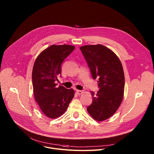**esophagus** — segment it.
I'll return each instance as SVG.
<instances>
[{
  "mask_svg": "<svg viewBox=\"0 0 154 154\" xmlns=\"http://www.w3.org/2000/svg\"><path fill=\"white\" fill-rule=\"evenodd\" d=\"M83 91H82V90H76V93L78 94H83Z\"/></svg>",
  "mask_w": 154,
  "mask_h": 154,
  "instance_id": "obj_1",
  "label": "esophagus"
}]
</instances>
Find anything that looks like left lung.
<instances>
[{
    "label": "left lung",
    "mask_w": 154,
    "mask_h": 154,
    "mask_svg": "<svg viewBox=\"0 0 154 154\" xmlns=\"http://www.w3.org/2000/svg\"><path fill=\"white\" fill-rule=\"evenodd\" d=\"M93 79H97L99 90L91 91L93 102L87 111L93 119L102 121L113 115L124 96L125 78L121 62L109 49L101 45L80 48Z\"/></svg>",
    "instance_id": "obj_1"
}]
</instances>
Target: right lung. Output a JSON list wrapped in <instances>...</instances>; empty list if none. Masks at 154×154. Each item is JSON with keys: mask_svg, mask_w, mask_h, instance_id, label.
Masks as SVG:
<instances>
[{"mask_svg": "<svg viewBox=\"0 0 154 154\" xmlns=\"http://www.w3.org/2000/svg\"><path fill=\"white\" fill-rule=\"evenodd\" d=\"M74 49L71 45H52L41 52L34 63L32 84L35 99L42 113L49 118L61 116L74 96L73 89L56 86L55 83L61 75L63 61Z\"/></svg>", "mask_w": 154, "mask_h": 154, "instance_id": "add662e5", "label": "right lung"}]
</instances>
